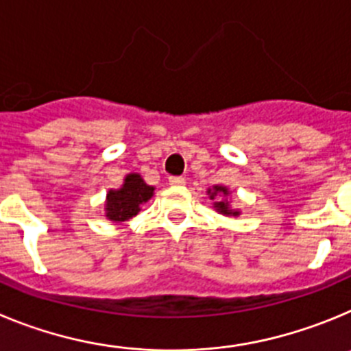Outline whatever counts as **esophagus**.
<instances>
[{"instance_id": "esophagus-1", "label": "esophagus", "mask_w": 351, "mask_h": 351, "mask_svg": "<svg viewBox=\"0 0 351 351\" xmlns=\"http://www.w3.org/2000/svg\"><path fill=\"white\" fill-rule=\"evenodd\" d=\"M169 185H171V187H183V185H185V178H183V176H171V178H169Z\"/></svg>"}]
</instances>
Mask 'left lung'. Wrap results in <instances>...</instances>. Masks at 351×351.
Instances as JSON below:
<instances>
[{"mask_svg":"<svg viewBox=\"0 0 351 351\" xmlns=\"http://www.w3.org/2000/svg\"><path fill=\"white\" fill-rule=\"evenodd\" d=\"M208 195H210L211 201H215L213 208L220 215H226V217H239L241 215V211L238 208L230 206V191L226 185H213L211 189H208Z\"/></svg>","mask_w":351,"mask_h":351,"instance_id":"1","label":"left lung"}]
</instances>
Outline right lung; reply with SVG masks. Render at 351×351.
<instances>
[{
  "label": "right lung",
  "instance_id": "right-lung-1",
  "mask_svg": "<svg viewBox=\"0 0 351 351\" xmlns=\"http://www.w3.org/2000/svg\"><path fill=\"white\" fill-rule=\"evenodd\" d=\"M156 187L145 183L140 173H128L119 189L106 192L105 217L113 223H124L140 213L141 206L150 201Z\"/></svg>",
  "mask_w": 351,
  "mask_h": 351
}]
</instances>
